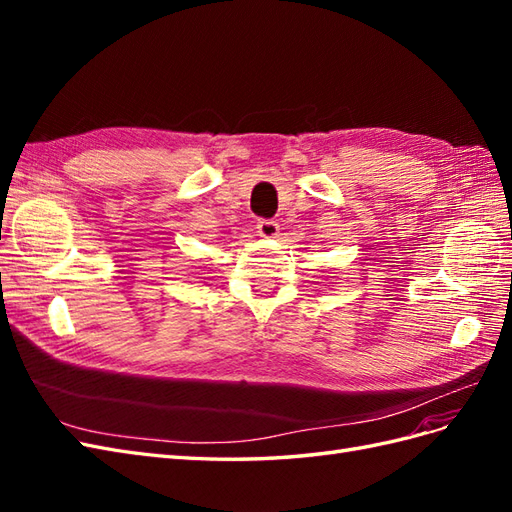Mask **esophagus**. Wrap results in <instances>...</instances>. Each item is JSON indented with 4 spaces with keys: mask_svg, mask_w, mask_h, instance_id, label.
<instances>
[{
    "mask_svg": "<svg viewBox=\"0 0 512 512\" xmlns=\"http://www.w3.org/2000/svg\"><path fill=\"white\" fill-rule=\"evenodd\" d=\"M256 228L260 232V237H267V239L277 237V232H280V224L273 222V220H258Z\"/></svg>",
    "mask_w": 512,
    "mask_h": 512,
    "instance_id": "esophagus-1",
    "label": "esophagus"
}]
</instances>
